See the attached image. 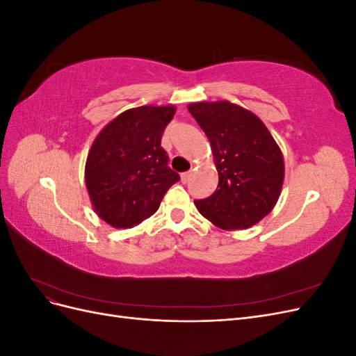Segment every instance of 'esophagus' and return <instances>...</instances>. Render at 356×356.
Returning <instances> with one entry per match:
<instances>
[{
    "instance_id": "1",
    "label": "esophagus",
    "mask_w": 356,
    "mask_h": 356,
    "mask_svg": "<svg viewBox=\"0 0 356 356\" xmlns=\"http://www.w3.org/2000/svg\"><path fill=\"white\" fill-rule=\"evenodd\" d=\"M190 178H191V172H184V174H181L182 184H187V182L190 181Z\"/></svg>"
}]
</instances>
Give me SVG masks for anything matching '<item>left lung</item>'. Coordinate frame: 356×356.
<instances>
[{
  "label": "left lung",
  "instance_id": "1",
  "mask_svg": "<svg viewBox=\"0 0 356 356\" xmlns=\"http://www.w3.org/2000/svg\"><path fill=\"white\" fill-rule=\"evenodd\" d=\"M188 111L207 134L218 170L217 190L195 200L196 208L220 229L251 227L281 196V148L260 118L229 101L195 102Z\"/></svg>",
  "mask_w": 356,
  "mask_h": 356
}]
</instances>
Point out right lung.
Returning <instances> with one entry per match:
<instances>
[{
	"mask_svg": "<svg viewBox=\"0 0 356 356\" xmlns=\"http://www.w3.org/2000/svg\"><path fill=\"white\" fill-rule=\"evenodd\" d=\"M175 106L144 105L106 124L92 144L84 178L95 212L115 229H131L159 209L179 181L168 166L161 135Z\"/></svg>",
	"mask_w": 356,
	"mask_h": 356,
	"instance_id": "right-lung-1",
	"label": "right lung"
}]
</instances>
